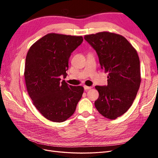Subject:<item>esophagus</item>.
Returning <instances> with one entry per match:
<instances>
[{"mask_svg":"<svg viewBox=\"0 0 158 158\" xmlns=\"http://www.w3.org/2000/svg\"><path fill=\"white\" fill-rule=\"evenodd\" d=\"M92 87H91V86H87V85H84V88L85 90L90 89H92Z\"/></svg>","mask_w":158,"mask_h":158,"instance_id":"obj_1","label":"esophagus"}]
</instances>
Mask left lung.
Segmentation results:
<instances>
[{"label": "left lung", "mask_w": 158, "mask_h": 158, "mask_svg": "<svg viewBox=\"0 0 158 158\" xmlns=\"http://www.w3.org/2000/svg\"><path fill=\"white\" fill-rule=\"evenodd\" d=\"M84 39L96 51L102 69L108 73L107 85H96L95 108L105 117L115 119L126 113L141 82L137 51L125 37L108 31L86 35Z\"/></svg>", "instance_id": "1"}]
</instances>
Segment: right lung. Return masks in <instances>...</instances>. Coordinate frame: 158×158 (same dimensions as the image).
<instances>
[{"instance_id":"1","label":"right lung","mask_w":158,"mask_h":158,"mask_svg":"<svg viewBox=\"0 0 158 158\" xmlns=\"http://www.w3.org/2000/svg\"><path fill=\"white\" fill-rule=\"evenodd\" d=\"M82 36L51 33L33 44L26 58L24 77L33 104L49 121L61 123L73 115L84 88L73 86L66 78L70 55L82 44Z\"/></svg>"}]
</instances>
